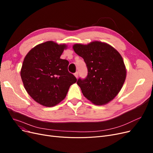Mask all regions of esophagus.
<instances>
[{
  "label": "esophagus",
  "mask_w": 153,
  "mask_h": 153,
  "mask_svg": "<svg viewBox=\"0 0 153 153\" xmlns=\"http://www.w3.org/2000/svg\"><path fill=\"white\" fill-rule=\"evenodd\" d=\"M74 76H75V77H76V78H77V77H78V76H79L78 72H75V73H74Z\"/></svg>",
  "instance_id": "1"
}]
</instances>
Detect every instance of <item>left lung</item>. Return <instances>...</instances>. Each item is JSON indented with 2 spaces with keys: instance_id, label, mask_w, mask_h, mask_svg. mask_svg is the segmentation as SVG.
Wrapping results in <instances>:
<instances>
[{
  "instance_id": "left-lung-1",
  "label": "left lung",
  "mask_w": 153,
  "mask_h": 153,
  "mask_svg": "<svg viewBox=\"0 0 153 153\" xmlns=\"http://www.w3.org/2000/svg\"><path fill=\"white\" fill-rule=\"evenodd\" d=\"M73 49L84 59L88 70L87 77L77 81L84 97L97 105L113 100L126 79L122 56L114 47L98 41L88 45L75 44Z\"/></svg>"
}]
</instances>
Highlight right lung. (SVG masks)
I'll list each match as a JSON object with an SVG mask.
<instances>
[{"label": "right lung", "mask_w": 153, "mask_h": 153, "mask_svg": "<svg viewBox=\"0 0 153 153\" xmlns=\"http://www.w3.org/2000/svg\"><path fill=\"white\" fill-rule=\"evenodd\" d=\"M66 47L48 41L32 48L23 60L20 76L24 87L32 99L43 106L57 105L77 81L68 70L69 61L60 58Z\"/></svg>", "instance_id": "obj_1"}]
</instances>
